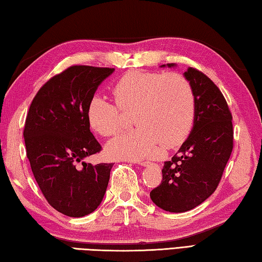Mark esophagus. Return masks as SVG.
Instances as JSON below:
<instances>
[{
  "instance_id": "obj_1",
  "label": "esophagus",
  "mask_w": 262,
  "mask_h": 262,
  "mask_svg": "<svg viewBox=\"0 0 262 262\" xmlns=\"http://www.w3.org/2000/svg\"><path fill=\"white\" fill-rule=\"evenodd\" d=\"M131 162H133V163H137V164L142 165V166H145V165H147V164H148V162H146V161H142V160H136V161H131Z\"/></svg>"
}]
</instances>
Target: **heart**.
<instances>
[{
    "label": "heart",
    "mask_w": 262,
    "mask_h": 262,
    "mask_svg": "<svg viewBox=\"0 0 262 262\" xmlns=\"http://www.w3.org/2000/svg\"><path fill=\"white\" fill-rule=\"evenodd\" d=\"M118 105L95 95L86 116L93 130L103 137L114 136L123 126V112L133 111L135 130L111 140L106 152L115 159L140 160L159 156L162 145L174 147L191 130L196 112L190 81L179 73L132 71L114 86Z\"/></svg>",
    "instance_id": "heart-1"
}]
</instances>
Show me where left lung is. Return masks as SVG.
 Here are the masks:
<instances>
[{"instance_id": "obj_1", "label": "left lung", "mask_w": 262, "mask_h": 262, "mask_svg": "<svg viewBox=\"0 0 262 262\" xmlns=\"http://www.w3.org/2000/svg\"><path fill=\"white\" fill-rule=\"evenodd\" d=\"M185 76L195 92L194 125L177 154L164 162L161 184L150 191L151 201L169 212L189 211L213 194L234 147L233 116L219 88L196 68L189 67Z\"/></svg>"}]
</instances>
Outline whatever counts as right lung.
<instances>
[{
	"mask_svg": "<svg viewBox=\"0 0 262 262\" xmlns=\"http://www.w3.org/2000/svg\"><path fill=\"white\" fill-rule=\"evenodd\" d=\"M114 68L74 65L44 83L24 127L26 154L43 196L60 213L80 218L103 199L114 163H85L101 145L90 131L86 111L98 85Z\"/></svg>",
	"mask_w": 262,
	"mask_h": 262,
	"instance_id": "obj_1",
	"label": "right lung"
}]
</instances>
